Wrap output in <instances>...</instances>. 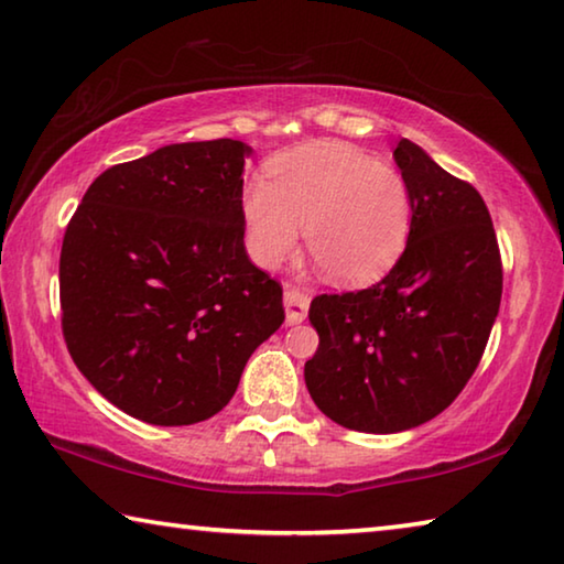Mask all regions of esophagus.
<instances>
[{"mask_svg":"<svg viewBox=\"0 0 564 564\" xmlns=\"http://www.w3.org/2000/svg\"><path fill=\"white\" fill-rule=\"evenodd\" d=\"M308 293H303L301 289H295V285H289V289L283 291V308H285V321L291 323H303L305 316H308Z\"/></svg>","mask_w":564,"mask_h":564,"instance_id":"esophagus-1","label":"esophagus"}]
</instances>
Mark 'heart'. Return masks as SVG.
<instances>
[{"label":"heart","instance_id":"b5f03b06","mask_svg":"<svg viewBox=\"0 0 564 564\" xmlns=\"http://www.w3.org/2000/svg\"><path fill=\"white\" fill-rule=\"evenodd\" d=\"M248 251L279 265L305 243L318 271L340 285L373 283L405 251L413 202L403 174L343 141H318L269 164V181L243 188Z\"/></svg>","mask_w":564,"mask_h":564}]
</instances>
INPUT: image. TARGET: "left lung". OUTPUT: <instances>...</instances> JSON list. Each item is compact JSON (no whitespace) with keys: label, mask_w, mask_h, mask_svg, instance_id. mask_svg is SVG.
Instances as JSON below:
<instances>
[{"label":"left lung","mask_w":564,"mask_h":564,"mask_svg":"<svg viewBox=\"0 0 564 564\" xmlns=\"http://www.w3.org/2000/svg\"><path fill=\"white\" fill-rule=\"evenodd\" d=\"M393 159L413 202L405 251L370 289L321 293L308 311L321 343L305 386L321 413L360 433L443 413L473 378L502 299L498 236L477 188L408 139Z\"/></svg>","instance_id":"obj_1"}]
</instances>
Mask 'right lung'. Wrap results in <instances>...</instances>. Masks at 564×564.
<instances>
[{"instance_id": "obj_1", "label": "right lung", "mask_w": 564, "mask_h": 564, "mask_svg": "<svg viewBox=\"0 0 564 564\" xmlns=\"http://www.w3.org/2000/svg\"><path fill=\"white\" fill-rule=\"evenodd\" d=\"M248 151L188 141L111 166L66 226V348L109 403L144 423L216 415L285 318L281 283L243 246Z\"/></svg>"}]
</instances>
